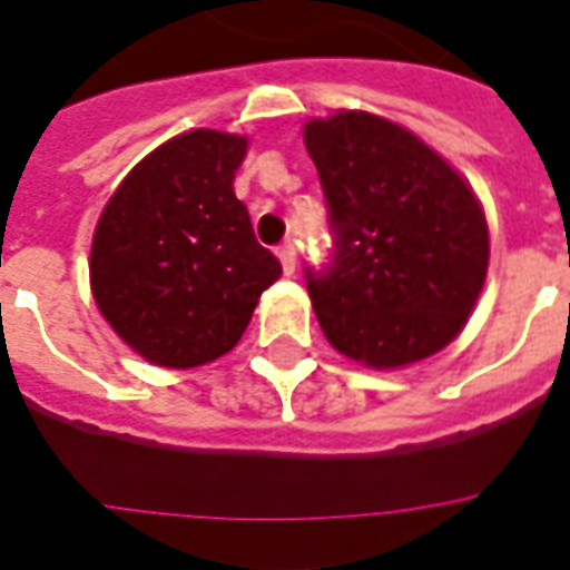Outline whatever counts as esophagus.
<instances>
[{
	"label": "esophagus",
	"instance_id": "1",
	"mask_svg": "<svg viewBox=\"0 0 570 570\" xmlns=\"http://www.w3.org/2000/svg\"><path fill=\"white\" fill-rule=\"evenodd\" d=\"M277 256H281V265H284L286 274L296 272V247H293V244H281Z\"/></svg>",
	"mask_w": 570,
	"mask_h": 570
}]
</instances>
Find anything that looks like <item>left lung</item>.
<instances>
[{
  "instance_id": "1",
  "label": "left lung",
  "mask_w": 570,
  "mask_h": 570,
  "mask_svg": "<svg viewBox=\"0 0 570 570\" xmlns=\"http://www.w3.org/2000/svg\"><path fill=\"white\" fill-rule=\"evenodd\" d=\"M332 263L307 268L328 344L368 368L444 350L478 305L489 229L474 189L414 132L368 111L307 120Z\"/></svg>"
}]
</instances>
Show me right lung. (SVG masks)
<instances>
[{"instance_id":"right-lung-1","label":"right lung","mask_w":570,"mask_h":570,"mask_svg":"<svg viewBox=\"0 0 570 570\" xmlns=\"http://www.w3.org/2000/svg\"><path fill=\"white\" fill-rule=\"evenodd\" d=\"M244 135L193 129L114 189L92 232L90 286L102 317L163 368H196L229 353L281 263L256 242L232 180Z\"/></svg>"}]
</instances>
